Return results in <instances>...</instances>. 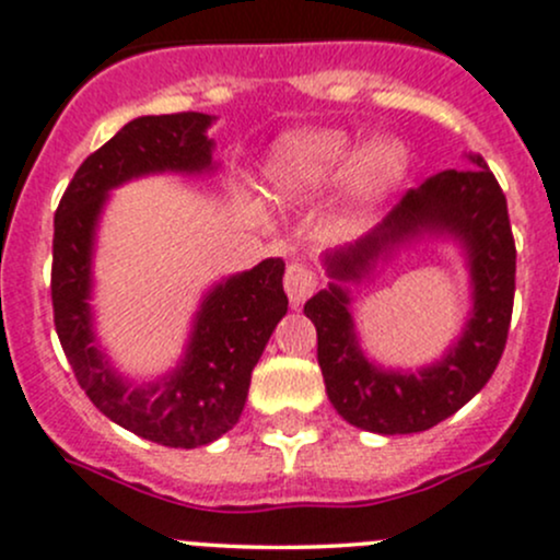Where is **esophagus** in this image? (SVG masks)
I'll list each match as a JSON object with an SVG mask.
<instances>
[{
  "mask_svg": "<svg viewBox=\"0 0 560 560\" xmlns=\"http://www.w3.org/2000/svg\"><path fill=\"white\" fill-rule=\"evenodd\" d=\"M282 285H285V293H288V299H291L293 306L304 304L317 288L315 269L306 267V264H299V261L288 264L285 280H282Z\"/></svg>",
  "mask_w": 560,
  "mask_h": 560,
  "instance_id": "34e87169",
  "label": "esophagus"
}]
</instances>
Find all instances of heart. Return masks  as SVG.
<instances>
[{
	"mask_svg": "<svg viewBox=\"0 0 560 560\" xmlns=\"http://www.w3.org/2000/svg\"><path fill=\"white\" fill-rule=\"evenodd\" d=\"M406 173L400 143L376 138L354 152L352 138L341 130H299L282 138L269 160L267 178L275 197H304L326 189L345 176L358 206L382 200Z\"/></svg>",
	"mask_w": 560,
	"mask_h": 560,
	"instance_id": "heart-1",
	"label": "heart"
}]
</instances>
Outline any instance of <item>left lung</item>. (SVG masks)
<instances>
[{
	"label": "left lung",
	"instance_id": "left-lung-1",
	"mask_svg": "<svg viewBox=\"0 0 560 560\" xmlns=\"http://www.w3.org/2000/svg\"><path fill=\"white\" fill-rule=\"evenodd\" d=\"M475 167L443 171L408 189L387 219L358 243L326 254L330 282L304 304L317 328V363L328 400L347 422L378 435L435 427L483 389L508 341L515 296V240L508 200L480 154ZM424 231L451 233L471 258L474 317L460 341L422 372H384L359 352L347 281L362 279L378 257Z\"/></svg>",
	"mask_w": 560,
	"mask_h": 560
}]
</instances>
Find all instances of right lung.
Here are the masks:
<instances>
[{
    "mask_svg": "<svg viewBox=\"0 0 560 560\" xmlns=\"http://www.w3.org/2000/svg\"><path fill=\"white\" fill-rule=\"evenodd\" d=\"M210 114L138 117L77 167L56 210L52 317L77 382L104 417L171 448L208 446L237 424L250 371L288 312L282 258H264L208 293L176 371L152 384H130L95 347L90 315V258L95 224L114 186L149 173L213 171Z\"/></svg>",
    "mask_w": 560,
    "mask_h": 560,
    "instance_id": "right-lung-1",
    "label": "right lung"
}]
</instances>
